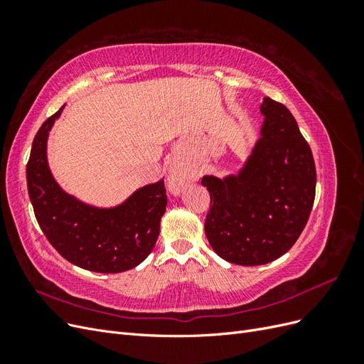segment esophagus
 Listing matches in <instances>:
<instances>
[{
  "mask_svg": "<svg viewBox=\"0 0 364 364\" xmlns=\"http://www.w3.org/2000/svg\"><path fill=\"white\" fill-rule=\"evenodd\" d=\"M188 182V174L181 167H171L168 171V188L171 193H179Z\"/></svg>",
  "mask_w": 364,
  "mask_h": 364,
  "instance_id": "34e87169",
  "label": "esophagus"
}]
</instances>
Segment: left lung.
Here are the masks:
<instances>
[{"instance_id": "left-lung-1", "label": "left lung", "mask_w": 364, "mask_h": 364, "mask_svg": "<svg viewBox=\"0 0 364 364\" xmlns=\"http://www.w3.org/2000/svg\"><path fill=\"white\" fill-rule=\"evenodd\" d=\"M261 138L237 176H203L209 245L238 266L279 258L299 238L316 196V165L291 112L266 97Z\"/></svg>"}]
</instances>
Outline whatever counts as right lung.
<instances>
[{"mask_svg":"<svg viewBox=\"0 0 364 364\" xmlns=\"http://www.w3.org/2000/svg\"><path fill=\"white\" fill-rule=\"evenodd\" d=\"M59 111L43 121L27 162V188L38 223L60 255L85 270L119 273L136 267L153 250L167 206L164 181L142 186L115 208H94L74 199L54 181L47 138Z\"/></svg>","mask_w":364,"mask_h":364,"instance_id":"add662e5","label":"right lung"}]
</instances>
